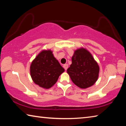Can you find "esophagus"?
<instances>
[{
    "mask_svg": "<svg viewBox=\"0 0 126 126\" xmlns=\"http://www.w3.org/2000/svg\"><path fill=\"white\" fill-rule=\"evenodd\" d=\"M68 67V65L67 64H65L63 65V68H64L65 70H67Z\"/></svg>",
    "mask_w": 126,
    "mask_h": 126,
    "instance_id": "esophagus-1",
    "label": "esophagus"
}]
</instances>
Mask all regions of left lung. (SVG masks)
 <instances>
[{
  "label": "left lung",
  "instance_id": "left-lung-1",
  "mask_svg": "<svg viewBox=\"0 0 126 126\" xmlns=\"http://www.w3.org/2000/svg\"><path fill=\"white\" fill-rule=\"evenodd\" d=\"M67 72L74 84L80 88L86 89L97 82L99 67L91 53L82 47L74 50L72 64Z\"/></svg>",
  "mask_w": 126,
  "mask_h": 126
}]
</instances>
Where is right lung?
<instances>
[{"label": "right lung", "mask_w": 126, "mask_h": 126, "mask_svg": "<svg viewBox=\"0 0 126 126\" xmlns=\"http://www.w3.org/2000/svg\"><path fill=\"white\" fill-rule=\"evenodd\" d=\"M64 72V69L50 49L42 50L30 66V74L34 83L44 89H49L54 86Z\"/></svg>", "instance_id": "1"}]
</instances>
